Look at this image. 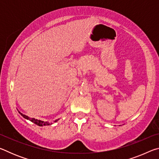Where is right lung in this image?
<instances>
[{"label":"right lung","instance_id":"right-lung-1","mask_svg":"<svg viewBox=\"0 0 159 159\" xmlns=\"http://www.w3.org/2000/svg\"><path fill=\"white\" fill-rule=\"evenodd\" d=\"M19 113H20V114L21 116H23L24 118H26V119L29 120H30V121L33 122L34 123H35V124H36V125H39V126L50 125H51V124H52V123H48V122H47V121H43V120H41L35 119V118H30V117H29L28 116H26V115H25V114H21V112H20V111H19ZM58 120H59V119L55 120V121H54V122H55H55H57Z\"/></svg>","mask_w":159,"mask_h":159}]
</instances>
